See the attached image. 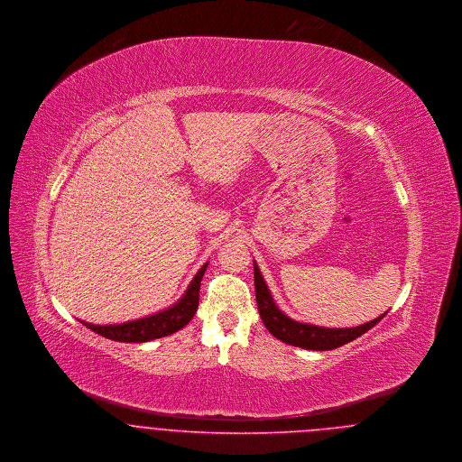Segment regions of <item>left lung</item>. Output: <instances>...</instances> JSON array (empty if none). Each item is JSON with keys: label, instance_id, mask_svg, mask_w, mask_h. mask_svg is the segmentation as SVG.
Listing matches in <instances>:
<instances>
[{"label": "left lung", "instance_id": "8db88e82", "mask_svg": "<svg viewBox=\"0 0 462 462\" xmlns=\"http://www.w3.org/2000/svg\"><path fill=\"white\" fill-rule=\"evenodd\" d=\"M253 269H254V291H256V303H258L260 318L275 338H279L281 342H286L290 346L310 349V351H331L344 344L353 342L354 338L366 333L387 314L385 312L370 323L354 326V328H323V326L293 321L282 310H279V307L275 305L256 262H254Z\"/></svg>", "mask_w": 462, "mask_h": 462}]
</instances>
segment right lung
I'll use <instances>...</instances> for the list:
<instances>
[{"instance_id":"right-lung-1","label":"right lung","mask_w":462,"mask_h":462,"mask_svg":"<svg viewBox=\"0 0 462 462\" xmlns=\"http://www.w3.org/2000/svg\"><path fill=\"white\" fill-rule=\"evenodd\" d=\"M208 269V263L195 273V277L191 279L189 290L185 291V295L178 300L172 307L165 309L162 312H157L153 316L148 318H141L136 321H129V323H122V325H90L80 321L87 328H90L92 331L106 337L109 340H116V342H150L155 338H162L171 333H176L178 329H181L183 326L190 323L191 318L197 312L199 307V290H200V281L202 275Z\"/></svg>"}]
</instances>
